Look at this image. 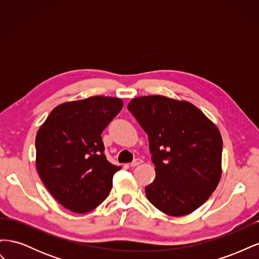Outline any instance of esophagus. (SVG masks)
I'll list each match as a JSON object with an SVG mask.
<instances>
[{
    "label": "esophagus",
    "mask_w": 259,
    "mask_h": 259,
    "mask_svg": "<svg viewBox=\"0 0 259 259\" xmlns=\"http://www.w3.org/2000/svg\"><path fill=\"white\" fill-rule=\"evenodd\" d=\"M140 163H143V160L142 159H135L134 161H133L130 165L132 166V167H135V166H137V165H139Z\"/></svg>",
    "instance_id": "1"
}]
</instances>
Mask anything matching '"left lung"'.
Here are the masks:
<instances>
[{"label": "left lung", "mask_w": 259, "mask_h": 259, "mask_svg": "<svg viewBox=\"0 0 259 259\" xmlns=\"http://www.w3.org/2000/svg\"><path fill=\"white\" fill-rule=\"evenodd\" d=\"M127 109L147 133L155 166L147 199L169 216L192 213L221 180L223 139L216 125L188 101L160 95L132 99Z\"/></svg>", "instance_id": "left-lung-1"}]
</instances>
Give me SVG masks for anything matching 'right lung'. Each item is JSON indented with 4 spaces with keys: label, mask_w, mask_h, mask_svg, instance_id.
<instances>
[{
    "label": "right lung",
    "mask_w": 259,
    "mask_h": 259,
    "mask_svg": "<svg viewBox=\"0 0 259 259\" xmlns=\"http://www.w3.org/2000/svg\"><path fill=\"white\" fill-rule=\"evenodd\" d=\"M120 98L94 96L53 109L35 138L36 169L60 204L84 214L108 197L120 166L104 153L101 133L121 111Z\"/></svg>",
    "instance_id": "right-lung-1"
}]
</instances>
